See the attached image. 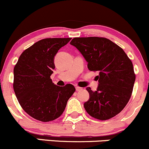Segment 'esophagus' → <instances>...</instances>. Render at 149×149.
<instances>
[{"instance_id":"1","label":"esophagus","mask_w":149,"mask_h":149,"mask_svg":"<svg viewBox=\"0 0 149 149\" xmlns=\"http://www.w3.org/2000/svg\"><path fill=\"white\" fill-rule=\"evenodd\" d=\"M76 91H82L83 88H82L78 87V86H76Z\"/></svg>"}]
</instances>
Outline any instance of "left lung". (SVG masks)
<instances>
[{
	"label": "left lung",
	"mask_w": 149,
	"mask_h": 149,
	"mask_svg": "<svg viewBox=\"0 0 149 149\" xmlns=\"http://www.w3.org/2000/svg\"><path fill=\"white\" fill-rule=\"evenodd\" d=\"M88 62L90 71H98L97 91L88 87L86 112L100 120L112 118L130 100L135 82L133 64L121 47L107 38L76 37L71 42Z\"/></svg>",
	"instance_id": "obj_1"
}]
</instances>
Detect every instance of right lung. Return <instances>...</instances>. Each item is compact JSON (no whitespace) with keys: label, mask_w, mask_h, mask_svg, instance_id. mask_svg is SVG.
<instances>
[{"label":"right lung","mask_w":149,"mask_h":149,"mask_svg":"<svg viewBox=\"0 0 149 149\" xmlns=\"http://www.w3.org/2000/svg\"><path fill=\"white\" fill-rule=\"evenodd\" d=\"M71 38H47L24 50L14 67L13 88L22 109L33 118L49 122L59 117L76 91L71 84L56 86L50 78L54 57Z\"/></svg>","instance_id":"right-lung-1"}]
</instances>
